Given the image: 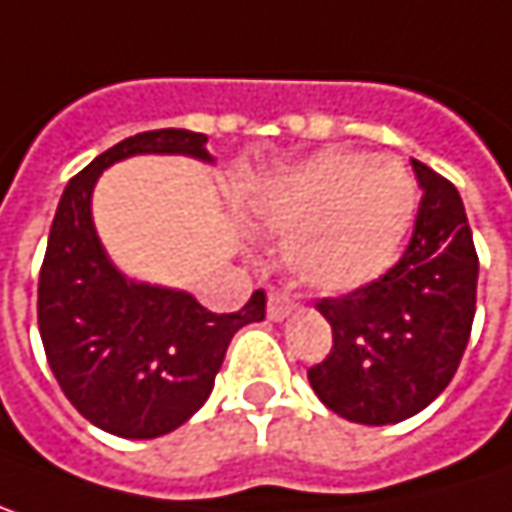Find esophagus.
<instances>
[{
    "label": "esophagus",
    "mask_w": 512,
    "mask_h": 512,
    "mask_svg": "<svg viewBox=\"0 0 512 512\" xmlns=\"http://www.w3.org/2000/svg\"><path fill=\"white\" fill-rule=\"evenodd\" d=\"M299 304L293 302L287 293H278V290H272L269 293V302H266V316L272 319V322H284L293 310H296Z\"/></svg>",
    "instance_id": "esophagus-1"
}]
</instances>
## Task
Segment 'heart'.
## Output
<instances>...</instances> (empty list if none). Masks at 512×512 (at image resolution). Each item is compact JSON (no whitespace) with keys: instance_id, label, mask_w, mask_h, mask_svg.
Returning a JSON list of instances; mask_svg holds the SVG:
<instances>
[{"instance_id":"heart-1","label":"heart","mask_w":512,"mask_h":512,"mask_svg":"<svg viewBox=\"0 0 512 512\" xmlns=\"http://www.w3.org/2000/svg\"><path fill=\"white\" fill-rule=\"evenodd\" d=\"M260 225L287 237L293 275L322 293L381 278L416 213V184L393 158L325 149L263 181L249 199Z\"/></svg>"}]
</instances>
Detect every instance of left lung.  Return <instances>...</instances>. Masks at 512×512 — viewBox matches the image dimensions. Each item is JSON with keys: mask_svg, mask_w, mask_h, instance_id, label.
<instances>
[{"mask_svg": "<svg viewBox=\"0 0 512 512\" xmlns=\"http://www.w3.org/2000/svg\"><path fill=\"white\" fill-rule=\"evenodd\" d=\"M410 163L422 205L407 252L384 278L316 304L334 349L307 381L328 410L360 425H395L425 410L454 378L475 319L478 255L460 193Z\"/></svg>", "mask_w": 512, "mask_h": 512, "instance_id": "1", "label": "left lung"}]
</instances>
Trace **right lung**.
I'll return each instance as SVG.
<instances>
[{
	"mask_svg": "<svg viewBox=\"0 0 512 512\" xmlns=\"http://www.w3.org/2000/svg\"><path fill=\"white\" fill-rule=\"evenodd\" d=\"M134 155L213 163L208 137L187 128L125 137L87 163L52 219L37 325L52 375L87 422L125 440H155L208 401L228 343L263 322L266 296L257 290L237 313H210L184 290L119 272L93 225V190L108 166Z\"/></svg>",
	"mask_w": 512,
	"mask_h": 512,
	"instance_id": "right-lung-1",
	"label": "right lung"
}]
</instances>
